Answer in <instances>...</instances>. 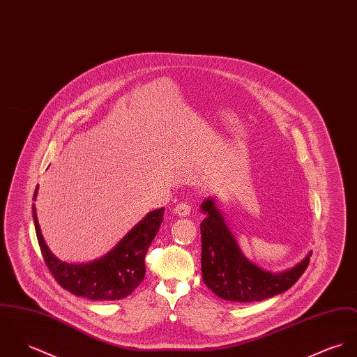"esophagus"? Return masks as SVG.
I'll return each mask as SVG.
<instances>
[{
	"mask_svg": "<svg viewBox=\"0 0 357 357\" xmlns=\"http://www.w3.org/2000/svg\"><path fill=\"white\" fill-rule=\"evenodd\" d=\"M192 211V206L189 202H179L175 208H174V212L178 215V216H188Z\"/></svg>",
	"mask_w": 357,
	"mask_h": 357,
	"instance_id": "34e87169",
	"label": "esophagus"
}]
</instances>
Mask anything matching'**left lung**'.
Here are the masks:
<instances>
[{"instance_id": "obj_1", "label": "left lung", "mask_w": 357, "mask_h": 357, "mask_svg": "<svg viewBox=\"0 0 357 357\" xmlns=\"http://www.w3.org/2000/svg\"><path fill=\"white\" fill-rule=\"evenodd\" d=\"M206 218L201 222V271L205 284L220 298L253 303L290 289L310 264L307 256L294 268L273 274L246 260L212 198L201 204Z\"/></svg>"}]
</instances>
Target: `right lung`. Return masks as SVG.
Listing matches in <instances>:
<instances>
[{
  "instance_id": "obj_1",
  "label": "right lung",
  "mask_w": 357,
  "mask_h": 357,
  "mask_svg": "<svg viewBox=\"0 0 357 357\" xmlns=\"http://www.w3.org/2000/svg\"><path fill=\"white\" fill-rule=\"evenodd\" d=\"M37 196V189L34 198ZM164 208L149 212L119 243L100 260L68 264L57 260L40 234L33 206L36 233L43 261L57 283L70 293L90 300H120L131 294L145 277V256L159 231Z\"/></svg>"
}]
</instances>
